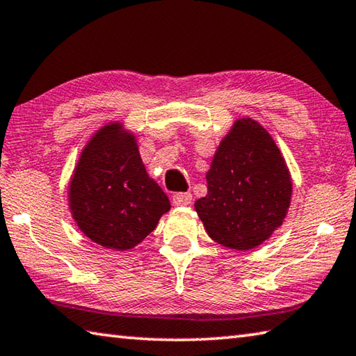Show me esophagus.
I'll list each match as a JSON object with an SVG mask.
<instances>
[{
	"label": "esophagus",
	"mask_w": 356,
	"mask_h": 356,
	"mask_svg": "<svg viewBox=\"0 0 356 356\" xmlns=\"http://www.w3.org/2000/svg\"><path fill=\"white\" fill-rule=\"evenodd\" d=\"M173 206H187L192 203V193L191 192H178L173 193L172 197Z\"/></svg>",
	"instance_id": "1"
}]
</instances>
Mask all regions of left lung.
Returning a JSON list of instances; mask_svg holds the SVG:
<instances>
[{"instance_id":"left-lung-1","label":"left lung","mask_w":356,"mask_h":356,"mask_svg":"<svg viewBox=\"0 0 356 356\" xmlns=\"http://www.w3.org/2000/svg\"><path fill=\"white\" fill-rule=\"evenodd\" d=\"M195 211L209 237L226 248H257L282 226L293 183L273 136L251 118L237 119L206 173Z\"/></svg>"}]
</instances>
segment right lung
Wrapping results in <instances>:
<instances>
[{
  "mask_svg": "<svg viewBox=\"0 0 356 356\" xmlns=\"http://www.w3.org/2000/svg\"><path fill=\"white\" fill-rule=\"evenodd\" d=\"M79 229L108 250L139 245L170 209V201L140 159L136 136L122 122L95 133L79 156L68 187Z\"/></svg>",
  "mask_w": 356,
  "mask_h": 356,
  "instance_id": "right-lung-1",
  "label": "right lung"
}]
</instances>
